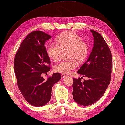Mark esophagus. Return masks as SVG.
Instances as JSON below:
<instances>
[{"label":"esophagus","instance_id":"esophagus-1","mask_svg":"<svg viewBox=\"0 0 125 125\" xmlns=\"http://www.w3.org/2000/svg\"><path fill=\"white\" fill-rule=\"evenodd\" d=\"M66 76H67L66 75H65V74H61V78H64V77H66Z\"/></svg>","mask_w":125,"mask_h":125}]
</instances>
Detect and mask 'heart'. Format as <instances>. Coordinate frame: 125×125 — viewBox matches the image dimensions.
Segmentation results:
<instances>
[{
	"instance_id": "obj_1",
	"label": "heart",
	"mask_w": 125,
	"mask_h": 125,
	"mask_svg": "<svg viewBox=\"0 0 125 125\" xmlns=\"http://www.w3.org/2000/svg\"><path fill=\"white\" fill-rule=\"evenodd\" d=\"M56 43L48 42L45 44V51L49 58L53 61L58 59L61 51L67 50V55L70 60L61 61L54 66L57 72L68 74L76 67L77 62L82 63L88 56L89 47L82 38L73 31L62 33L55 38Z\"/></svg>"
}]
</instances>
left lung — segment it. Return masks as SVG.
I'll return each mask as SVG.
<instances>
[{"label": "left lung", "instance_id": "8db88e82", "mask_svg": "<svg viewBox=\"0 0 125 125\" xmlns=\"http://www.w3.org/2000/svg\"><path fill=\"white\" fill-rule=\"evenodd\" d=\"M94 37V47L86 62L77 73L86 77L87 80L73 78L72 95L77 104L89 106L100 100L104 94L111 81L112 55L102 35L90 30Z\"/></svg>", "mask_w": 125, "mask_h": 125}]
</instances>
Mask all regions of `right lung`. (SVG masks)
Wrapping results in <instances>:
<instances>
[{"label":"right lung","mask_w":125,"mask_h":125,"mask_svg":"<svg viewBox=\"0 0 125 125\" xmlns=\"http://www.w3.org/2000/svg\"><path fill=\"white\" fill-rule=\"evenodd\" d=\"M51 37L41 31L29 33L20 45L14 61L19 90L25 100L35 107L44 106L50 101L52 87L61 79L57 72L46 80L42 76L50 70L44 44Z\"/></svg>","instance_id":"right-lung-1"}]
</instances>
